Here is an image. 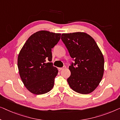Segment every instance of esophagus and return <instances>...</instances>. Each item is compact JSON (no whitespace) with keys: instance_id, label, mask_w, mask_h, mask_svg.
I'll list each match as a JSON object with an SVG mask.
<instances>
[{"instance_id":"esophagus-1","label":"esophagus","mask_w":120,"mask_h":120,"mask_svg":"<svg viewBox=\"0 0 120 120\" xmlns=\"http://www.w3.org/2000/svg\"><path fill=\"white\" fill-rule=\"evenodd\" d=\"M66 67L65 66H64L63 67H60V68H59V70H63V69H65Z\"/></svg>"}]
</instances>
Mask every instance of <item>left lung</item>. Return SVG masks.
Here are the masks:
<instances>
[{"mask_svg": "<svg viewBox=\"0 0 120 120\" xmlns=\"http://www.w3.org/2000/svg\"><path fill=\"white\" fill-rule=\"evenodd\" d=\"M61 40L75 59L74 65L69 67L71 75L67 82L70 87L81 94L93 92L104 74V59L100 49L94 38L84 32L62 34Z\"/></svg>", "mask_w": 120, "mask_h": 120, "instance_id": "left-lung-1", "label": "left lung"}]
</instances>
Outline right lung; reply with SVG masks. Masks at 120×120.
Listing matches in <instances>:
<instances>
[{"mask_svg":"<svg viewBox=\"0 0 120 120\" xmlns=\"http://www.w3.org/2000/svg\"><path fill=\"white\" fill-rule=\"evenodd\" d=\"M61 34L46 30L36 32L23 45L18 56L19 75L25 86L32 94H42L53 89L58 73L53 66L52 48L60 39Z\"/></svg>","mask_w":120,"mask_h":120,"instance_id":"right-lung-1","label":"right lung"}]
</instances>
